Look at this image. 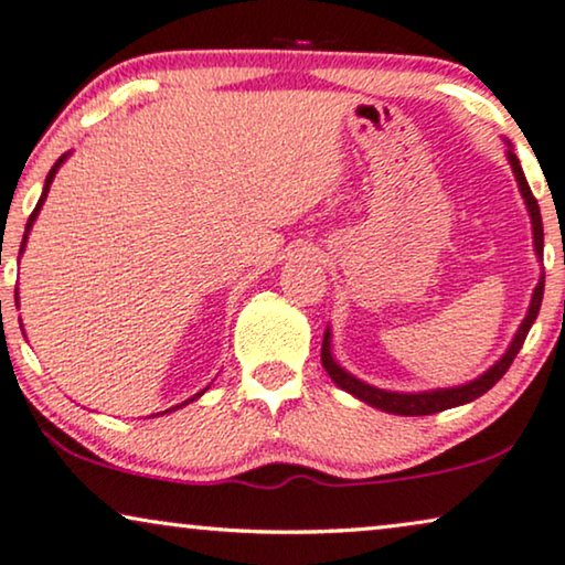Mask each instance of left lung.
Masks as SVG:
<instances>
[{
	"label": "left lung",
	"mask_w": 565,
	"mask_h": 565,
	"mask_svg": "<svg viewBox=\"0 0 565 565\" xmlns=\"http://www.w3.org/2000/svg\"><path fill=\"white\" fill-rule=\"evenodd\" d=\"M507 160L511 164V172H514V178H516V185H519V193H522V199H524V206H527V212H530L532 245H535V255H537V260L543 263V216H540V206H537L535 195H532V191H530L527 178H524V170H522V164H519L514 147L511 145L507 149ZM543 291H545V270H540V281H537L535 291H532L527 315H524L522 326L516 328L514 338H511L509 349L503 351V356L495 361L493 366H488L480 377L465 382V385L424 390V393H395V390H382V387L366 385V382L353 377L351 372H345L343 366L333 359V349H330V338H333V333H330V326L326 328V335H322V351H320L322 366H326L330 380H333L341 390H345V393L359 397L361 403L372 405V408L393 413V416H431V413L457 408V405H465V403L476 401V397H480L483 393H488V390H491L495 382L507 374L511 361H514L519 349H522L524 338H527V333H530L532 322L537 320L540 305H543Z\"/></svg>",
	"instance_id": "obj_1"
}]
</instances>
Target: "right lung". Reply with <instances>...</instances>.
<instances>
[{
	"instance_id": "obj_1",
	"label": "right lung",
	"mask_w": 565,
	"mask_h": 565,
	"mask_svg": "<svg viewBox=\"0 0 565 565\" xmlns=\"http://www.w3.org/2000/svg\"><path fill=\"white\" fill-rule=\"evenodd\" d=\"M72 152H66V154H62L58 157V160L54 162V168L49 170V175H46V183H43V193H41V199H38V204H35V209H33V214H30V220H28V224H25V235H22V245H20V255H22V250H25V245H28V235H30V230H33V224H35V220H38V214H41V209H43V204H46V195H49V188H51V183H54V178H56V172H58V168H62V164L66 162V157H70ZM20 302V297H18V289H14V305ZM22 328V326H20ZM209 387H204L201 390V393H195L193 397H188L185 403H180V405H172V408H168V411H162V413H172V411H178V408H183V405H188V403H193L195 397H201L206 393ZM157 416H160V413H157Z\"/></svg>"
}]
</instances>
